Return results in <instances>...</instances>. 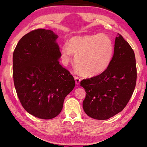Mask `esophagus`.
I'll use <instances>...</instances> for the list:
<instances>
[{"label":"esophagus","instance_id":"1","mask_svg":"<svg viewBox=\"0 0 147 147\" xmlns=\"http://www.w3.org/2000/svg\"><path fill=\"white\" fill-rule=\"evenodd\" d=\"M74 79H75V83H76L77 84H79L81 82V80L78 77H74Z\"/></svg>","mask_w":147,"mask_h":147}]
</instances>
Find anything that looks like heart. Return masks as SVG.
Returning <instances> with one entry per match:
<instances>
[{
    "label": "heart",
    "mask_w": 147,
    "mask_h": 147,
    "mask_svg": "<svg viewBox=\"0 0 147 147\" xmlns=\"http://www.w3.org/2000/svg\"><path fill=\"white\" fill-rule=\"evenodd\" d=\"M113 45L111 39L105 34H99L74 36L61 49L65 63L75 55V65L84 77L97 76L108 68L112 61Z\"/></svg>",
    "instance_id": "1"
}]
</instances>
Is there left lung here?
<instances>
[{
    "mask_svg": "<svg viewBox=\"0 0 147 147\" xmlns=\"http://www.w3.org/2000/svg\"><path fill=\"white\" fill-rule=\"evenodd\" d=\"M136 80L134 52L118 34L108 68L97 76L80 82L86 91L83 102L84 112L92 118L104 120L121 112L133 94Z\"/></svg>",
    "mask_w": 147,
    "mask_h": 147,
    "instance_id": "left-lung-1",
    "label": "left lung"
}]
</instances>
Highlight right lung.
Returning <instances> with one entry per match:
<instances>
[{"label":"right lung","mask_w":147,"mask_h":147,"mask_svg":"<svg viewBox=\"0 0 147 147\" xmlns=\"http://www.w3.org/2000/svg\"><path fill=\"white\" fill-rule=\"evenodd\" d=\"M57 37L51 30H32L20 39L13 55V81L21 104L29 113L44 119L60 113L75 84L59 64Z\"/></svg>","instance_id":"right-lung-1"}]
</instances>
